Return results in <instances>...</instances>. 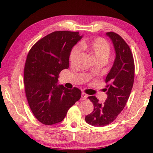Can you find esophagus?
I'll list each match as a JSON object with an SVG mask.
<instances>
[{"mask_svg":"<svg viewBox=\"0 0 153 153\" xmlns=\"http://www.w3.org/2000/svg\"><path fill=\"white\" fill-rule=\"evenodd\" d=\"M88 96L86 93H84V92L82 93V100H86L88 98Z\"/></svg>","mask_w":153,"mask_h":153,"instance_id":"obj_1","label":"esophagus"}]
</instances>
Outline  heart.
Returning <instances> with one entry per match:
<instances>
[{
	"instance_id": "b5f03b06",
	"label": "heart",
	"mask_w": 153,
	"mask_h": 153,
	"mask_svg": "<svg viewBox=\"0 0 153 153\" xmlns=\"http://www.w3.org/2000/svg\"><path fill=\"white\" fill-rule=\"evenodd\" d=\"M80 47L88 51L94 56L97 61L106 62L110 55L111 49L108 43L101 38L94 40L84 41L80 44ZM79 53V48L75 46L70 53L69 59L71 63H75L77 61Z\"/></svg>"
}]
</instances>
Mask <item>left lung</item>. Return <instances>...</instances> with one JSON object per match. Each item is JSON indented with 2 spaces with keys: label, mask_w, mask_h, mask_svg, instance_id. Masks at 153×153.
<instances>
[{
  "label": "left lung",
  "mask_w": 153,
  "mask_h": 153,
  "mask_svg": "<svg viewBox=\"0 0 153 153\" xmlns=\"http://www.w3.org/2000/svg\"><path fill=\"white\" fill-rule=\"evenodd\" d=\"M106 35L112 41L115 52L113 66L106 77L108 83L104 104L98 102L94 96L88 98L94 105V111L85 117L87 123L95 127L108 125L116 120L125 107L133 87L134 62L129 46L117 33L107 32Z\"/></svg>",
  "instance_id": "left-lung-1"
}]
</instances>
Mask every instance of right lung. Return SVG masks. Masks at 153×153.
Wrapping results in <instances>:
<instances>
[{"label":"right lung","mask_w":153,"mask_h":153,"mask_svg":"<svg viewBox=\"0 0 153 153\" xmlns=\"http://www.w3.org/2000/svg\"><path fill=\"white\" fill-rule=\"evenodd\" d=\"M82 37L77 32H54L36 42L28 53L24 68L25 94L33 115L45 125L63 121L81 97V90L59 85L58 77L63 69L69 68L72 48Z\"/></svg>","instance_id":"obj_1"}]
</instances>
